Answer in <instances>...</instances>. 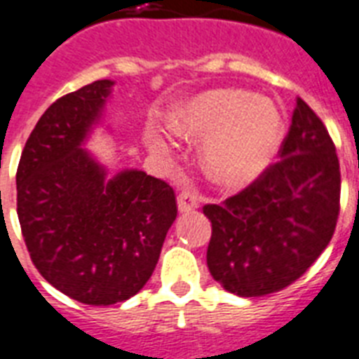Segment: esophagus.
<instances>
[{
    "instance_id": "obj_1",
    "label": "esophagus",
    "mask_w": 359,
    "mask_h": 359,
    "mask_svg": "<svg viewBox=\"0 0 359 359\" xmlns=\"http://www.w3.org/2000/svg\"><path fill=\"white\" fill-rule=\"evenodd\" d=\"M201 197L191 189H184V191H180L179 197H177V206H179L180 214H189V212H194L195 208H199Z\"/></svg>"
}]
</instances>
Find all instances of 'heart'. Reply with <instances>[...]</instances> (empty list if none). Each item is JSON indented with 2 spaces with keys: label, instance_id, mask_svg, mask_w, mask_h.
Returning <instances> with one entry per match:
<instances>
[{
  "label": "heart",
  "instance_id": "obj_1",
  "mask_svg": "<svg viewBox=\"0 0 359 359\" xmlns=\"http://www.w3.org/2000/svg\"><path fill=\"white\" fill-rule=\"evenodd\" d=\"M173 133L186 140H205L201 160L214 182L240 189L258 180L284 140V119L267 97L238 88L208 90L186 99L170 114ZM147 145L156 154L171 151L158 130L147 133Z\"/></svg>",
  "mask_w": 359,
  "mask_h": 359
}]
</instances>
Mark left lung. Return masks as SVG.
I'll use <instances>...</instances> for the list:
<instances>
[{"instance_id": "1", "label": "left lung", "mask_w": 359, "mask_h": 359, "mask_svg": "<svg viewBox=\"0 0 359 359\" xmlns=\"http://www.w3.org/2000/svg\"><path fill=\"white\" fill-rule=\"evenodd\" d=\"M339 191V160L330 134L297 97L280 160L241 194L203 208L212 221L210 275L240 297L284 290L330 243Z\"/></svg>"}]
</instances>
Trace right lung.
Returning <instances> with one entry per match:
<instances>
[{"instance_id":"obj_1","label":"right lung","mask_w":359,"mask_h":359,"mask_svg":"<svg viewBox=\"0 0 359 359\" xmlns=\"http://www.w3.org/2000/svg\"><path fill=\"white\" fill-rule=\"evenodd\" d=\"M114 84L103 79L57 99L16 173L31 260L53 287L92 306L123 302L147 284L177 217L170 184L140 170L109 175L86 149Z\"/></svg>"}]
</instances>
